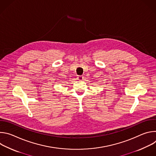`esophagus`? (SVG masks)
<instances>
[{
	"instance_id": "34e87169",
	"label": "esophagus",
	"mask_w": 156,
	"mask_h": 156,
	"mask_svg": "<svg viewBox=\"0 0 156 156\" xmlns=\"http://www.w3.org/2000/svg\"><path fill=\"white\" fill-rule=\"evenodd\" d=\"M77 78H78V80H83V76H81V75H80V76H78V77H77Z\"/></svg>"
}]
</instances>
